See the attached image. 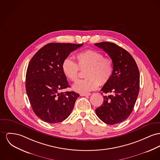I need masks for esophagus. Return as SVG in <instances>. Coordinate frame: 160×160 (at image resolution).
<instances>
[{
    "mask_svg": "<svg viewBox=\"0 0 160 160\" xmlns=\"http://www.w3.org/2000/svg\"><path fill=\"white\" fill-rule=\"evenodd\" d=\"M91 95V93H82L81 94V96H88Z\"/></svg>",
    "mask_w": 160,
    "mask_h": 160,
    "instance_id": "esophagus-1",
    "label": "esophagus"
}]
</instances>
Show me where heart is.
<instances>
[{
	"mask_svg": "<svg viewBox=\"0 0 160 160\" xmlns=\"http://www.w3.org/2000/svg\"><path fill=\"white\" fill-rule=\"evenodd\" d=\"M76 63L70 58H65L62 64L64 75L70 81L78 79L79 71L85 70L84 79L79 81L73 86V89L81 93H87L106 84L113 72V64L110 58L104 56L101 52L88 50L75 55Z\"/></svg>",
	"mask_w": 160,
	"mask_h": 160,
	"instance_id": "b5f03b06",
	"label": "heart"
}]
</instances>
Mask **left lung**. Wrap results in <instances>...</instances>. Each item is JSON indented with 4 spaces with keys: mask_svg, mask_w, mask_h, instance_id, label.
Listing matches in <instances>:
<instances>
[{
    "mask_svg": "<svg viewBox=\"0 0 160 160\" xmlns=\"http://www.w3.org/2000/svg\"><path fill=\"white\" fill-rule=\"evenodd\" d=\"M95 45L108 54L113 64L112 76L101 90L111 95L104 96L103 103L95 110L96 115L106 124H116L129 117L135 104L139 90L138 68L131 54L115 43Z\"/></svg>",
    "mask_w": 160,
    "mask_h": 160,
    "instance_id": "left-lung-1",
    "label": "left lung"
}]
</instances>
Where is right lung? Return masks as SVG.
Here are the masks:
<instances>
[{
  "mask_svg": "<svg viewBox=\"0 0 160 160\" xmlns=\"http://www.w3.org/2000/svg\"><path fill=\"white\" fill-rule=\"evenodd\" d=\"M83 44L50 43L35 54L28 64L25 87L33 112L48 123L62 122L70 115L79 95L69 87L62 64L70 53Z\"/></svg>",
  "mask_w": 160,
  "mask_h": 160,
  "instance_id": "right-lung-1",
  "label": "right lung"
}]
</instances>
